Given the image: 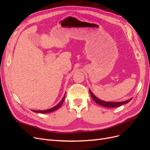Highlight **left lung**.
<instances>
[{
	"label": "left lung",
	"instance_id": "obj_1",
	"mask_svg": "<svg viewBox=\"0 0 150 150\" xmlns=\"http://www.w3.org/2000/svg\"><path fill=\"white\" fill-rule=\"evenodd\" d=\"M89 93H90L91 96L93 100L95 102H96L97 104H99V105H101L102 106L107 107V108H116V107H118L122 105V104H125L126 103H129L131 100V99H129V100L122 101V102H106V101H102V100H101V99H99V98H98L97 97L95 96L93 94V93L91 92V91L90 89H89Z\"/></svg>",
	"mask_w": 150,
	"mask_h": 150
}]
</instances>
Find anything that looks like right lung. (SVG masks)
Returning a JSON list of instances; mask_svg holds the SVG:
<instances>
[{
  "label": "right lung",
  "instance_id": "1",
  "mask_svg": "<svg viewBox=\"0 0 150 150\" xmlns=\"http://www.w3.org/2000/svg\"><path fill=\"white\" fill-rule=\"evenodd\" d=\"M64 98H65V95H64V96L63 97V98H62V101H61L59 103L57 106H54V107H53V108H51V109H49V110H44V111H34V110H33V111L34 112H39V113H47V112H52V111H55V110H57V109L62 105V104L63 103V102H64Z\"/></svg>",
  "mask_w": 150,
  "mask_h": 150
}]
</instances>
